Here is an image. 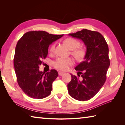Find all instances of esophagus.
<instances>
[{"instance_id": "obj_1", "label": "esophagus", "mask_w": 125, "mask_h": 125, "mask_svg": "<svg viewBox=\"0 0 125 125\" xmlns=\"http://www.w3.org/2000/svg\"><path fill=\"white\" fill-rule=\"evenodd\" d=\"M63 74H64V73L62 72H58V75L60 76L62 75Z\"/></svg>"}]
</instances>
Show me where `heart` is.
Wrapping results in <instances>:
<instances>
[{
  "instance_id": "b5f03b06",
  "label": "heart",
  "mask_w": 125,
  "mask_h": 125,
  "mask_svg": "<svg viewBox=\"0 0 125 125\" xmlns=\"http://www.w3.org/2000/svg\"><path fill=\"white\" fill-rule=\"evenodd\" d=\"M64 43L69 49L72 50L71 53L76 58L81 59L84 55V50L83 48L79 47L80 43L79 41L73 38H68L64 41ZM55 45L53 44L50 48L51 52H53L54 50ZM74 60L72 58H64L63 57H59L57 58L53 62V66L57 69L60 70L65 71L68 68L70 65H73Z\"/></svg>"
}]
</instances>
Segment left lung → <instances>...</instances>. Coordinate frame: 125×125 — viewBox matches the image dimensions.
<instances>
[{
    "instance_id": "left-lung-1",
    "label": "left lung",
    "mask_w": 125,
    "mask_h": 125,
    "mask_svg": "<svg viewBox=\"0 0 125 125\" xmlns=\"http://www.w3.org/2000/svg\"><path fill=\"white\" fill-rule=\"evenodd\" d=\"M69 36L81 40L86 51L84 61L75 69L78 76L71 75L67 85L69 94L79 101L90 100L102 88L110 65L109 47L103 36L97 31L83 29Z\"/></svg>"
}]
</instances>
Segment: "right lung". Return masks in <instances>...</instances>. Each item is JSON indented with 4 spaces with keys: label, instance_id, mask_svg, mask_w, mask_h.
I'll use <instances>...</instances> for the list:
<instances>
[{
    "label": "right lung",
    "instance_id": "add662e5",
    "mask_svg": "<svg viewBox=\"0 0 125 125\" xmlns=\"http://www.w3.org/2000/svg\"><path fill=\"white\" fill-rule=\"evenodd\" d=\"M63 36L43 31H29L17 43L14 58L17 81L29 97L41 99L51 93L53 82L58 77L57 71L52 69L46 73L39 71V66L47 56L49 46Z\"/></svg>",
    "mask_w": 125,
    "mask_h": 125
}]
</instances>
